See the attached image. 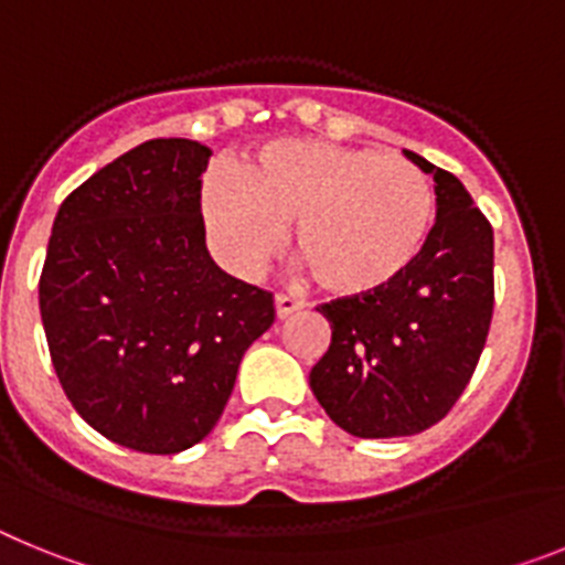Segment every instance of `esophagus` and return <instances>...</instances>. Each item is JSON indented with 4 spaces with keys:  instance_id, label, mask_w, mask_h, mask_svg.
I'll return each instance as SVG.
<instances>
[{
    "instance_id": "1",
    "label": "esophagus",
    "mask_w": 565,
    "mask_h": 565,
    "mask_svg": "<svg viewBox=\"0 0 565 565\" xmlns=\"http://www.w3.org/2000/svg\"><path fill=\"white\" fill-rule=\"evenodd\" d=\"M274 308H277L279 319H286V317H291V313L302 311V308H306V302L297 297H288V294H277V297H274Z\"/></svg>"
}]
</instances>
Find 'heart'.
Returning <instances> with one entry per match:
<instances>
[{"mask_svg": "<svg viewBox=\"0 0 565 565\" xmlns=\"http://www.w3.org/2000/svg\"><path fill=\"white\" fill-rule=\"evenodd\" d=\"M203 214L232 271H257L277 254L282 223H294V252L317 286L367 297L422 257L438 201L430 174L402 154L288 138L266 143L239 172H209Z\"/></svg>", "mask_w": 565, "mask_h": 565, "instance_id": "1", "label": "heart"}]
</instances>
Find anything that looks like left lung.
I'll return each instance as SVG.
<instances>
[{"label": "left lung", "instance_id": "1", "mask_svg": "<svg viewBox=\"0 0 565 565\" xmlns=\"http://www.w3.org/2000/svg\"><path fill=\"white\" fill-rule=\"evenodd\" d=\"M404 154L436 181V226L422 257L382 291L317 308L331 344L311 367V391L356 438L416 436L441 422L476 373L495 306L489 221L456 174Z\"/></svg>", "mask_w": 565, "mask_h": 565}]
</instances>
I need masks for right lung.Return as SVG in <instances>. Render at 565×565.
<instances>
[{
	"label": "right lung",
	"instance_id": "right-lung-1",
	"mask_svg": "<svg viewBox=\"0 0 565 565\" xmlns=\"http://www.w3.org/2000/svg\"><path fill=\"white\" fill-rule=\"evenodd\" d=\"M212 149L154 138L64 198L39 311L64 396L109 441L172 456L223 416L274 297L223 271L206 248Z\"/></svg>",
	"mask_w": 565,
	"mask_h": 565
}]
</instances>
